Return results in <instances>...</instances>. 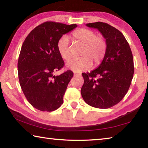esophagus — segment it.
I'll return each instance as SVG.
<instances>
[{
    "instance_id": "34e87169",
    "label": "esophagus",
    "mask_w": 148,
    "mask_h": 148,
    "mask_svg": "<svg viewBox=\"0 0 148 148\" xmlns=\"http://www.w3.org/2000/svg\"><path fill=\"white\" fill-rule=\"evenodd\" d=\"M74 76H81V74H80V73H77V72H74Z\"/></svg>"
}]
</instances>
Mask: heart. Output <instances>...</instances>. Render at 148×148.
I'll return each mask as SVG.
<instances>
[{
  "mask_svg": "<svg viewBox=\"0 0 148 148\" xmlns=\"http://www.w3.org/2000/svg\"><path fill=\"white\" fill-rule=\"evenodd\" d=\"M72 36L76 42L83 44L78 59H73L66 64L67 68L75 72L88 70L92 66L98 65L104 59L106 51V42L101 35H96L95 32L88 29H78L72 33ZM60 56L65 61L71 58V52L69 46V39L62 36L57 44Z\"/></svg>",
  "mask_w": 148,
  "mask_h": 148,
  "instance_id": "b5f03b06",
  "label": "heart"
}]
</instances>
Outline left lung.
<instances>
[{
  "instance_id": "left-lung-1",
  "label": "left lung",
  "mask_w": 148,
  "mask_h": 148,
  "mask_svg": "<svg viewBox=\"0 0 148 148\" xmlns=\"http://www.w3.org/2000/svg\"><path fill=\"white\" fill-rule=\"evenodd\" d=\"M99 30L106 39V51L98 68L82 73L81 94L84 101L97 108H109L121 101L128 91L134 74L129 44L119 30L102 22L86 24Z\"/></svg>"
}]
</instances>
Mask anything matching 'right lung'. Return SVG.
<instances>
[{
  "label": "right lung",
  "instance_id": "right-lung-1",
  "mask_svg": "<svg viewBox=\"0 0 148 148\" xmlns=\"http://www.w3.org/2000/svg\"><path fill=\"white\" fill-rule=\"evenodd\" d=\"M77 25L47 21L32 30L22 45L17 69L21 89L29 102L43 112L54 111L63 103V96L73 72L59 76L64 61L57 44L62 35Z\"/></svg>",
  "mask_w": 148,
  "mask_h": 148
}]
</instances>
